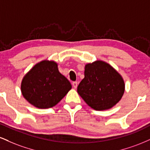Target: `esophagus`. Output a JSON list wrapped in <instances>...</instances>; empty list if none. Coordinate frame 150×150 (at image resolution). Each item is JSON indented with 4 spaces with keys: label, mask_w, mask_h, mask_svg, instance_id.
Returning a JSON list of instances; mask_svg holds the SVG:
<instances>
[{
    "label": "esophagus",
    "mask_w": 150,
    "mask_h": 150,
    "mask_svg": "<svg viewBox=\"0 0 150 150\" xmlns=\"http://www.w3.org/2000/svg\"><path fill=\"white\" fill-rule=\"evenodd\" d=\"M77 82H73V87L75 88V89H76V88L77 87Z\"/></svg>",
    "instance_id": "esophagus-1"
}]
</instances>
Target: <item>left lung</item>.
<instances>
[{"mask_svg": "<svg viewBox=\"0 0 150 150\" xmlns=\"http://www.w3.org/2000/svg\"><path fill=\"white\" fill-rule=\"evenodd\" d=\"M125 91L123 77L111 65L101 60L86 64L84 78L77 93L95 110H106L122 99Z\"/></svg>", "mask_w": 150, "mask_h": 150, "instance_id": "left-lung-1", "label": "left lung"}]
</instances>
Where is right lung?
Masks as SVG:
<instances>
[{
  "instance_id": "add662e5",
  "label": "right lung",
  "mask_w": 150,
  "mask_h": 150,
  "mask_svg": "<svg viewBox=\"0 0 150 150\" xmlns=\"http://www.w3.org/2000/svg\"><path fill=\"white\" fill-rule=\"evenodd\" d=\"M71 88L68 79L59 71L57 63L47 59L36 64L21 83L23 98L39 109L55 106Z\"/></svg>"
}]
</instances>
